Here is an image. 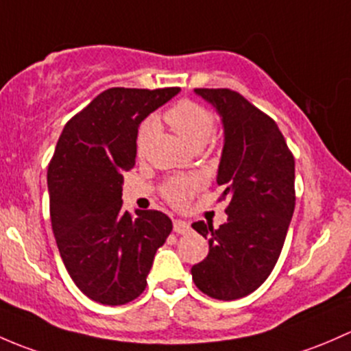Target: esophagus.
I'll list each match as a JSON object with an SVG mask.
<instances>
[{"mask_svg": "<svg viewBox=\"0 0 351 351\" xmlns=\"http://www.w3.org/2000/svg\"><path fill=\"white\" fill-rule=\"evenodd\" d=\"M174 231L177 234H187L191 231V225L182 219H174Z\"/></svg>", "mask_w": 351, "mask_h": 351, "instance_id": "obj_1", "label": "esophagus"}]
</instances>
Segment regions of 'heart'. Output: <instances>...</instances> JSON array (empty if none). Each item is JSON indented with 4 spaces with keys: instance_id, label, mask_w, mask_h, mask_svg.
Wrapping results in <instances>:
<instances>
[{
    "instance_id": "b5f03b06",
    "label": "heart",
    "mask_w": 351,
    "mask_h": 351,
    "mask_svg": "<svg viewBox=\"0 0 351 351\" xmlns=\"http://www.w3.org/2000/svg\"><path fill=\"white\" fill-rule=\"evenodd\" d=\"M167 125L193 149H201L209 142L211 135L215 133V117L211 111L206 110L201 104L194 101H179L164 114ZM155 133V123L147 121L140 126L136 135V152L143 155L149 149L152 138ZM202 186L201 177H179L171 180L165 186L164 194L172 204L184 206L191 199L194 193Z\"/></svg>"
}]
</instances>
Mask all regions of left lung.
Returning a JSON list of instances; mask_svg holds the SVG:
<instances>
[{
	"label": "left lung",
	"instance_id": "left-lung-1",
	"mask_svg": "<svg viewBox=\"0 0 351 351\" xmlns=\"http://www.w3.org/2000/svg\"><path fill=\"white\" fill-rule=\"evenodd\" d=\"M223 123L216 182L228 197L218 230L197 221L209 254L191 269L196 287L219 301L248 295L276 267L295 206L294 157L270 117L231 89H194Z\"/></svg>",
	"mask_w": 351,
	"mask_h": 351
}]
</instances>
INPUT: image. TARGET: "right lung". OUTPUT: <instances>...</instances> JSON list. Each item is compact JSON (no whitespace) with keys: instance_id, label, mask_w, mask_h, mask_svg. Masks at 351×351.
Masks as SVG:
<instances>
[{"instance_id":"right-lung-1","label":"right lung","mask_w":351,"mask_h":351,"mask_svg":"<svg viewBox=\"0 0 351 351\" xmlns=\"http://www.w3.org/2000/svg\"><path fill=\"white\" fill-rule=\"evenodd\" d=\"M179 88H111L75 114L47 172L50 219L74 284L93 301L120 306L147 285L172 221L160 211H123V174L135 165L140 123Z\"/></svg>"}]
</instances>
